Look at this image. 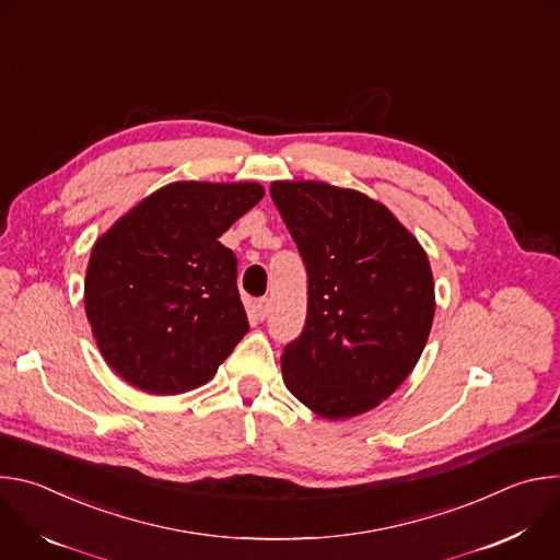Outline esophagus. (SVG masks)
I'll list each match as a JSON object with an SVG mask.
<instances>
[{
    "mask_svg": "<svg viewBox=\"0 0 560 560\" xmlns=\"http://www.w3.org/2000/svg\"><path fill=\"white\" fill-rule=\"evenodd\" d=\"M255 307H257V316H259V318H266L268 312H270V299H266V296L259 299Z\"/></svg>",
    "mask_w": 560,
    "mask_h": 560,
    "instance_id": "esophagus-1",
    "label": "esophagus"
}]
</instances>
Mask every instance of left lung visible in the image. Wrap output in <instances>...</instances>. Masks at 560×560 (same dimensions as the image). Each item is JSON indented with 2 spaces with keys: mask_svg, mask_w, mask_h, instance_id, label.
I'll list each match as a JSON object with an SVG mask.
<instances>
[{
  "mask_svg": "<svg viewBox=\"0 0 560 560\" xmlns=\"http://www.w3.org/2000/svg\"><path fill=\"white\" fill-rule=\"evenodd\" d=\"M307 270V316L281 354L285 387L328 421L370 412L421 359L434 277L419 238L387 206L326 182H272Z\"/></svg>",
  "mask_w": 560,
  "mask_h": 560,
  "instance_id": "8db88e82",
  "label": "left lung"
}]
</instances>
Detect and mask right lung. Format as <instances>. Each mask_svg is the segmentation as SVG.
<instances>
[{"label": "right lung", "instance_id": "obj_1", "mask_svg": "<svg viewBox=\"0 0 560 560\" xmlns=\"http://www.w3.org/2000/svg\"><path fill=\"white\" fill-rule=\"evenodd\" d=\"M266 195L257 182H173L93 246L84 305L106 363L141 392L208 383L248 332L236 257L219 236Z\"/></svg>", "mask_w": 560, "mask_h": 560}]
</instances>
